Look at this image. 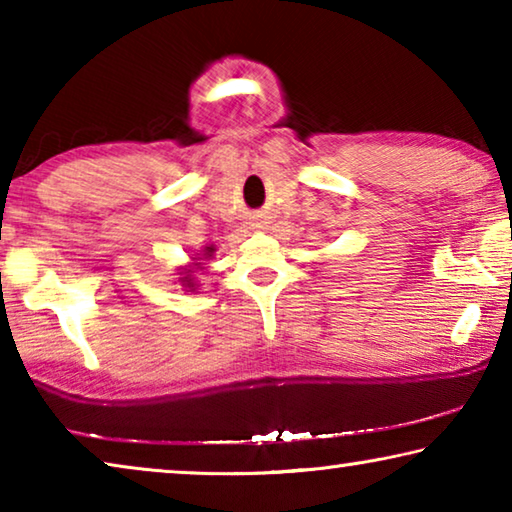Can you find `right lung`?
I'll return each mask as SVG.
<instances>
[{
  "mask_svg": "<svg viewBox=\"0 0 512 512\" xmlns=\"http://www.w3.org/2000/svg\"><path fill=\"white\" fill-rule=\"evenodd\" d=\"M212 253H214V246H205L201 248V253H196L192 257V266H183L180 268V284H183L185 291H196L201 284H198V271H203V259H212Z\"/></svg>",
  "mask_w": 512,
  "mask_h": 512,
  "instance_id": "obj_1",
  "label": "right lung"
}]
</instances>
